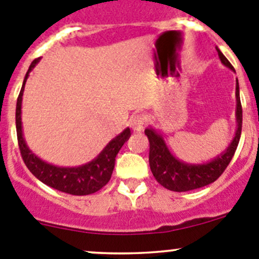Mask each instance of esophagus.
<instances>
[{"mask_svg":"<svg viewBox=\"0 0 259 259\" xmlns=\"http://www.w3.org/2000/svg\"><path fill=\"white\" fill-rule=\"evenodd\" d=\"M130 125L135 132L144 131L145 128V119L142 115H135L131 120H130Z\"/></svg>","mask_w":259,"mask_h":259,"instance_id":"obj_1","label":"esophagus"}]
</instances>
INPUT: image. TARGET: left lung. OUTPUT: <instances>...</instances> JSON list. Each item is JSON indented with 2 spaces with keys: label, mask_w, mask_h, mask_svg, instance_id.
Listing matches in <instances>:
<instances>
[{
  "label": "left lung",
  "mask_w": 259,
  "mask_h": 259,
  "mask_svg": "<svg viewBox=\"0 0 259 259\" xmlns=\"http://www.w3.org/2000/svg\"><path fill=\"white\" fill-rule=\"evenodd\" d=\"M216 51H218L221 63L230 68L231 71H235L218 47H216ZM235 135L228 147L221 154L216 155L210 161L194 164V162H186L183 160H179L178 157L171 154L164 137L159 131H156L151 125L145 130V135L150 142V169H151L155 179L162 187L174 192L192 191V189L201 188V187L213 183L224 173L235 154L240 135H242L243 110L242 104H240V95H239L238 78H236L235 86Z\"/></svg>",
  "instance_id": "obj_1"
}]
</instances>
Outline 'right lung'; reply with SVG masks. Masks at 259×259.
<instances>
[{
  "label": "right lung",
  "mask_w": 259,
  "mask_h": 259,
  "mask_svg": "<svg viewBox=\"0 0 259 259\" xmlns=\"http://www.w3.org/2000/svg\"><path fill=\"white\" fill-rule=\"evenodd\" d=\"M40 58H36L31 62L25 77H24L23 86H21L20 94L16 103V134L19 147H20L21 156L24 162L28 166L33 176L47 186L65 193L73 194V196H86V194L95 193L100 188L109 182L112 177L113 169L115 164V156L119 152L120 147L128 141L131 136V130L125 128L118 136L110 140L109 144L99 152L95 159L86 164L78 166H57V165L49 164L40 157L36 156L29 146L26 145L23 134V122H21V104H23V94L25 89L26 80L29 73L33 71L39 63Z\"/></svg>",
  "instance_id": "obj_1"
}]
</instances>
